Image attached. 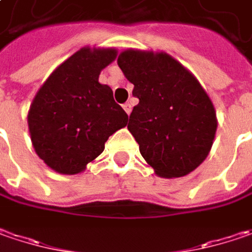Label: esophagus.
I'll return each instance as SVG.
<instances>
[{"instance_id":"34e87169","label":"esophagus","mask_w":252,"mask_h":252,"mask_svg":"<svg viewBox=\"0 0 252 252\" xmlns=\"http://www.w3.org/2000/svg\"><path fill=\"white\" fill-rule=\"evenodd\" d=\"M123 109H125V112H126L127 115H130V112H132V103H129V102L125 103V105H123Z\"/></svg>"}]
</instances>
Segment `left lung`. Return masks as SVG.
Wrapping results in <instances>:
<instances>
[{
    "mask_svg": "<svg viewBox=\"0 0 252 252\" xmlns=\"http://www.w3.org/2000/svg\"><path fill=\"white\" fill-rule=\"evenodd\" d=\"M118 63L139 99L127 129L140 155L161 177H182L197 169L217 130L214 106L198 81L164 52L127 49Z\"/></svg>",
    "mask_w": 252,
    "mask_h": 252,
    "instance_id": "obj_1",
    "label": "left lung"
}]
</instances>
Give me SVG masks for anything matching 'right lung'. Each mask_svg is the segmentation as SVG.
Masks as SVG:
<instances>
[{
  "label": "right lung",
  "mask_w": 252,
  "mask_h": 252,
  "mask_svg": "<svg viewBox=\"0 0 252 252\" xmlns=\"http://www.w3.org/2000/svg\"><path fill=\"white\" fill-rule=\"evenodd\" d=\"M116 58L115 49L82 48L52 72L28 113L36 155L62 174H76L97 158L105 142L127 125L100 70Z\"/></svg>",
  "instance_id": "add662e5"
}]
</instances>
